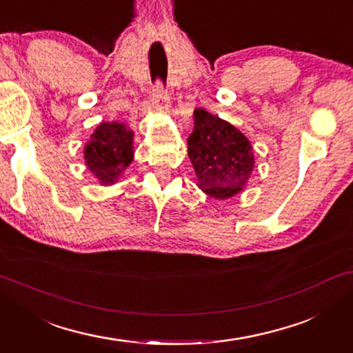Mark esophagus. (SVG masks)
Returning <instances> with one entry per match:
<instances>
[{
	"mask_svg": "<svg viewBox=\"0 0 353 353\" xmlns=\"http://www.w3.org/2000/svg\"><path fill=\"white\" fill-rule=\"evenodd\" d=\"M152 104L157 110H165L168 108V94L162 85L152 88Z\"/></svg>",
	"mask_w": 353,
	"mask_h": 353,
	"instance_id": "1",
	"label": "esophagus"
}]
</instances>
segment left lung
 <instances>
[{
	"mask_svg": "<svg viewBox=\"0 0 353 353\" xmlns=\"http://www.w3.org/2000/svg\"><path fill=\"white\" fill-rule=\"evenodd\" d=\"M188 156L194 167L197 186L220 201L244 190L255 162L249 139L230 122L204 109L194 110Z\"/></svg>",
	"mask_w": 353,
	"mask_h": 353,
	"instance_id": "8db88e82",
	"label": "left lung"
}]
</instances>
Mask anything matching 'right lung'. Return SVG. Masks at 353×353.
I'll return each instance as SVG.
<instances>
[{"mask_svg": "<svg viewBox=\"0 0 353 353\" xmlns=\"http://www.w3.org/2000/svg\"><path fill=\"white\" fill-rule=\"evenodd\" d=\"M133 134L127 125L119 122L101 123L91 134L85 146V163L103 186L117 183L133 162Z\"/></svg>", "mask_w": 353, "mask_h": 353, "instance_id": "1", "label": "right lung"}]
</instances>
